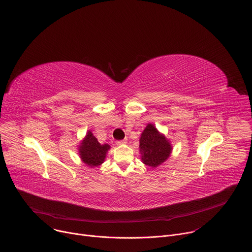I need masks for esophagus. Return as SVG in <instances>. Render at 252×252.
I'll use <instances>...</instances> for the list:
<instances>
[{"instance_id": "obj_1", "label": "esophagus", "mask_w": 252, "mask_h": 252, "mask_svg": "<svg viewBox=\"0 0 252 252\" xmlns=\"http://www.w3.org/2000/svg\"><path fill=\"white\" fill-rule=\"evenodd\" d=\"M126 143H127L126 139H124V140H120V141H117V142H116L117 145H123V144H126Z\"/></svg>"}]
</instances>
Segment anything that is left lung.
I'll return each instance as SVG.
<instances>
[{"label": "left lung", "mask_w": 252, "mask_h": 252, "mask_svg": "<svg viewBox=\"0 0 252 252\" xmlns=\"http://www.w3.org/2000/svg\"><path fill=\"white\" fill-rule=\"evenodd\" d=\"M139 143L141 160L151 168L160 166L172 153L170 141L151 123L147 124L141 133Z\"/></svg>", "instance_id": "1"}]
</instances>
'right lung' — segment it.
Masks as SVG:
<instances>
[{"label": "right lung", "mask_w": 252, "mask_h": 252, "mask_svg": "<svg viewBox=\"0 0 252 252\" xmlns=\"http://www.w3.org/2000/svg\"><path fill=\"white\" fill-rule=\"evenodd\" d=\"M110 148L111 146L109 144H100L97 138L89 130L80 145H78V152L83 163L91 168H95L104 163Z\"/></svg>", "instance_id": "obj_1"}]
</instances>
